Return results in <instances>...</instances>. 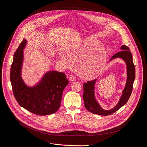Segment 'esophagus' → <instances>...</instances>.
<instances>
[{
	"mask_svg": "<svg viewBox=\"0 0 147 147\" xmlns=\"http://www.w3.org/2000/svg\"><path fill=\"white\" fill-rule=\"evenodd\" d=\"M75 80H76V77H75L74 76L71 75V76H70L69 77V80H70V82H73V81Z\"/></svg>",
	"mask_w": 147,
	"mask_h": 147,
	"instance_id": "34e87169",
	"label": "esophagus"
}]
</instances>
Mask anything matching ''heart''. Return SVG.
Returning <instances> with one entry per match:
<instances>
[{
    "label": "heart",
    "mask_w": 147,
    "mask_h": 147,
    "mask_svg": "<svg viewBox=\"0 0 147 147\" xmlns=\"http://www.w3.org/2000/svg\"><path fill=\"white\" fill-rule=\"evenodd\" d=\"M63 59L64 60H65L64 57H63ZM104 64V61L102 60L101 62L92 63L89 66V75L91 77H94L95 76H97L98 74L101 70L102 69V67Z\"/></svg>",
    "instance_id": "b5f03b06"
}]
</instances>
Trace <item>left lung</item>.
Returning <instances> with one entry per match:
<instances>
[{"label":"left lung","instance_id":"8db88e82","mask_svg":"<svg viewBox=\"0 0 147 147\" xmlns=\"http://www.w3.org/2000/svg\"><path fill=\"white\" fill-rule=\"evenodd\" d=\"M121 49L122 50L115 53L111 57V59L116 57H120L125 61L127 69V80L125 87L123 92V95L121 98H120L119 102L114 109L109 111L104 110L101 109V107L95 100L94 94V86L95 84L96 79L88 81L87 83H84V92L83 98L84 102V106L88 111L93 114L100 115H111L124 105L130 97L133 88V84H134L136 78L135 65L133 63L132 56L131 51L129 50V47L126 45H123Z\"/></svg>","mask_w":147,"mask_h":147}]
</instances>
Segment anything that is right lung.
<instances>
[{
    "label": "right lung",
    "mask_w": 147,
    "mask_h": 147,
    "mask_svg": "<svg viewBox=\"0 0 147 147\" xmlns=\"http://www.w3.org/2000/svg\"><path fill=\"white\" fill-rule=\"evenodd\" d=\"M26 43L23 39L15 52L10 69V82L13 95L19 104L32 113L47 115L57 112L60 106L63 91L69 84L64 73L50 71L33 88H29L21 78L23 49Z\"/></svg>",
    "instance_id": "1"
}]
</instances>
